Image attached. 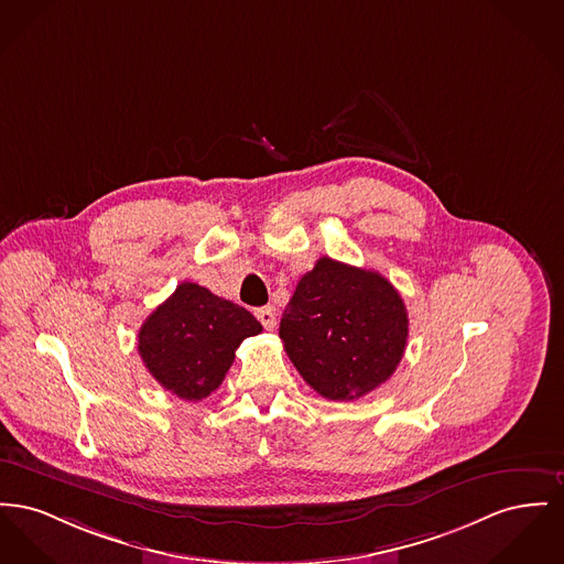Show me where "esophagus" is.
<instances>
[{"mask_svg":"<svg viewBox=\"0 0 564 564\" xmlns=\"http://www.w3.org/2000/svg\"><path fill=\"white\" fill-rule=\"evenodd\" d=\"M256 317L260 319V324L264 326L265 330H272L276 326V313L272 306H262L256 311Z\"/></svg>","mask_w":564,"mask_h":564,"instance_id":"34e87169","label":"esophagus"}]
</instances>
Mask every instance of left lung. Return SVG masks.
<instances>
[{
	"label": "left lung",
	"instance_id": "obj_1",
	"mask_svg": "<svg viewBox=\"0 0 564 564\" xmlns=\"http://www.w3.org/2000/svg\"><path fill=\"white\" fill-rule=\"evenodd\" d=\"M279 336L317 394L354 400L394 375L406 347L409 319L386 276L319 258L288 302Z\"/></svg>",
	"mask_w": 564,
	"mask_h": 564
}]
</instances>
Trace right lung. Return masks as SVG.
Segmentation results:
<instances>
[{
	"label": "right lung",
	"mask_w": 564,
	"mask_h": 564,
	"mask_svg": "<svg viewBox=\"0 0 564 564\" xmlns=\"http://www.w3.org/2000/svg\"><path fill=\"white\" fill-rule=\"evenodd\" d=\"M260 332L247 308L198 283H181L142 324L138 354L167 392L202 400L221 386L238 345Z\"/></svg>",
	"instance_id": "1"
}]
</instances>
